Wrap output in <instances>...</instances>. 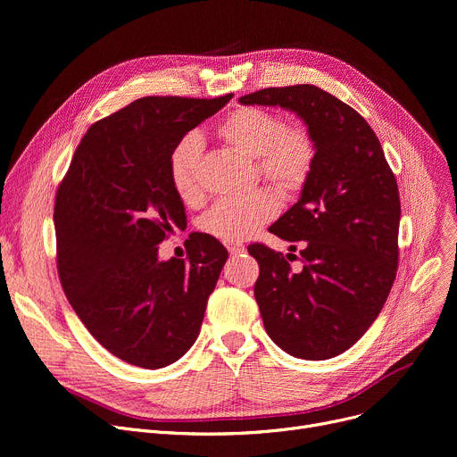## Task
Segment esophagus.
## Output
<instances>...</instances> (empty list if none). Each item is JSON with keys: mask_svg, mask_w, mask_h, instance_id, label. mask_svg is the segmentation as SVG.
<instances>
[{"mask_svg": "<svg viewBox=\"0 0 457 457\" xmlns=\"http://www.w3.org/2000/svg\"><path fill=\"white\" fill-rule=\"evenodd\" d=\"M228 250H229V253L238 255V253H243V252H245V246H243V245H229V246H228Z\"/></svg>", "mask_w": 457, "mask_h": 457, "instance_id": "obj_1", "label": "esophagus"}]
</instances>
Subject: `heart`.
<instances>
[{
	"label": "heart",
	"instance_id": "obj_1",
	"mask_svg": "<svg viewBox=\"0 0 457 457\" xmlns=\"http://www.w3.org/2000/svg\"><path fill=\"white\" fill-rule=\"evenodd\" d=\"M229 148L255 159L257 174L279 195L295 196L305 187L317 162V140L302 124L285 126L283 118L259 107H238L216 128ZM202 138L196 133L178 140L168 157V176L185 204L200 200ZM278 212L272 190L261 188L248 196L222 200L200 222V228L226 245L245 243Z\"/></svg>",
	"mask_w": 457,
	"mask_h": 457
}]
</instances>
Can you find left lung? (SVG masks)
Listing matches in <instances>:
<instances>
[{
  "mask_svg": "<svg viewBox=\"0 0 457 457\" xmlns=\"http://www.w3.org/2000/svg\"><path fill=\"white\" fill-rule=\"evenodd\" d=\"M238 102L293 111L317 140L300 200L270 226L283 241H305L302 270H291L293 253L265 245L248 252L259 262L253 295L269 337L309 361L335 357L363 337L396 278L395 174L367 120L315 85L270 87Z\"/></svg>",
  "mask_w": 457,
  "mask_h": 457,
  "instance_id": "obj_1",
  "label": "left lung"
}]
</instances>
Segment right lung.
Instances as JSON below:
<instances>
[{"instance_id":"add662e5","label":"right lung","mask_w":457,"mask_h":457,"mask_svg":"<svg viewBox=\"0 0 457 457\" xmlns=\"http://www.w3.org/2000/svg\"><path fill=\"white\" fill-rule=\"evenodd\" d=\"M229 100H135L88 128L57 188L62 291L92 337L129 365H170L200 333L228 250L200 233L190 238L188 261L159 259L157 245L187 226L168 157Z\"/></svg>"}]
</instances>
